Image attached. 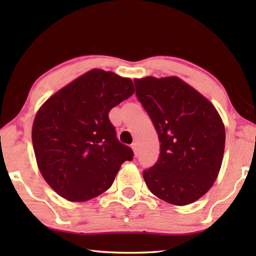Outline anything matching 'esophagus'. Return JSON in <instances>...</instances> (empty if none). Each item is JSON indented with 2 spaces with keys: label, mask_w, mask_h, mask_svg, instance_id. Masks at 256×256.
Returning a JSON list of instances; mask_svg holds the SVG:
<instances>
[{
  "label": "esophagus",
  "mask_w": 256,
  "mask_h": 256,
  "mask_svg": "<svg viewBox=\"0 0 256 256\" xmlns=\"http://www.w3.org/2000/svg\"><path fill=\"white\" fill-rule=\"evenodd\" d=\"M131 148H132V150H133V152H134V155H135V157H136V156H138V144H136V143H133V144L131 145Z\"/></svg>",
  "instance_id": "34e87169"
}]
</instances>
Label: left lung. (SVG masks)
I'll return each instance as SVG.
<instances>
[{"label":"left lung","mask_w":256,"mask_h":256,"mask_svg":"<svg viewBox=\"0 0 256 256\" xmlns=\"http://www.w3.org/2000/svg\"><path fill=\"white\" fill-rule=\"evenodd\" d=\"M136 96L158 134L160 158L143 172L156 197L176 206L194 202L216 182L226 130L216 108L177 77L134 80Z\"/></svg>","instance_id":"8db88e82"}]
</instances>
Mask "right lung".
Returning <instances> with one entry per match:
<instances>
[{
  "label": "right lung",
  "instance_id": "add662e5",
  "mask_svg": "<svg viewBox=\"0 0 256 256\" xmlns=\"http://www.w3.org/2000/svg\"><path fill=\"white\" fill-rule=\"evenodd\" d=\"M134 94L131 79L92 69L38 110L32 140L47 184L69 201H86L110 188L133 150L116 138L112 108Z\"/></svg>",
  "mask_w": 256,
  "mask_h": 256
}]
</instances>
